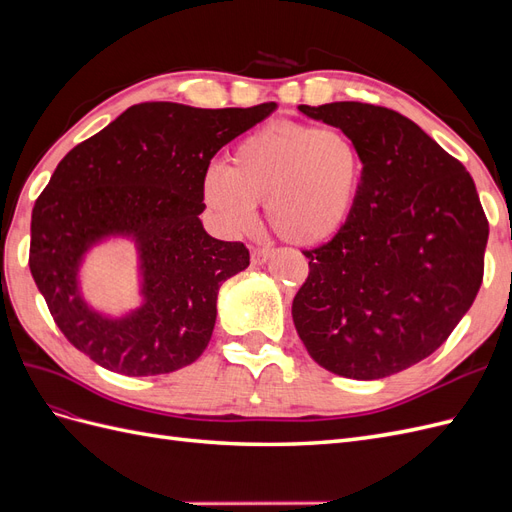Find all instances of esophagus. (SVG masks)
Segmentation results:
<instances>
[{"label": "esophagus", "instance_id": "esophagus-1", "mask_svg": "<svg viewBox=\"0 0 512 512\" xmlns=\"http://www.w3.org/2000/svg\"><path fill=\"white\" fill-rule=\"evenodd\" d=\"M273 256V247H252V262L254 265H265V262Z\"/></svg>", "mask_w": 512, "mask_h": 512}]
</instances>
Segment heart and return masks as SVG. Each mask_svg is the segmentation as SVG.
Segmentation results:
<instances>
[{"label": "heart", "mask_w": 512, "mask_h": 512, "mask_svg": "<svg viewBox=\"0 0 512 512\" xmlns=\"http://www.w3.org/2000/svg\"><path fill=\"white\" fill-rule=\"evenodd\" d=\"M365 153L337 126L275 121L245 136L228 166H213L203 179V198L230 232L256 222L265 203L267 222L294 245H318L342 230L359 203Z\"/></svg>", "instance_id": "obj_1"}]
</instances>
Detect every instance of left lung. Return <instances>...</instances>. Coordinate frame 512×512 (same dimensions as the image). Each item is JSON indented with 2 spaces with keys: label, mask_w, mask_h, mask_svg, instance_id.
<instances>
[{
  "label": "left lung",
  "mask_w": 512,
  "mask_h": 512,
  "mask_svg": "<svg viewBox=\"0 0 512 512\" xmlns=\"http://www.w3.org/2000/svg\"><path fill=\"white\" fill-rule=\"evenodd\" d=\"M348 130L365 179L348 224L316 250L292 301L309 356L337 376L378 380L427 359L483 284L489 222L459 160L414 121L363 102L301 104Z\"/></svg>",
  "instance_id": "obj_1"
}]
</instances>
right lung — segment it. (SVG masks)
Here are the masks:
<instances>
[{"mask_svg":"<svg viewBox=\"0 0 512 512\" xmlns=\"http://www.w3.org/2000/svg\"><path fill=\"white\" fill-rule=\"evenodd\" d=\"M275 106L134 104L57 164L32 211L29 269L76 350L123 376L170 374L205 352L218 290L250 252L207 235L203 179L215 153ZM108 236L135 241L142 271L144 305L121 319L91 310L78 286L84 254Z\"/></svg>","mask_w":512,"mask_h":512,"instance_id":"obj_1","label":"right lung"}]
</instances>
